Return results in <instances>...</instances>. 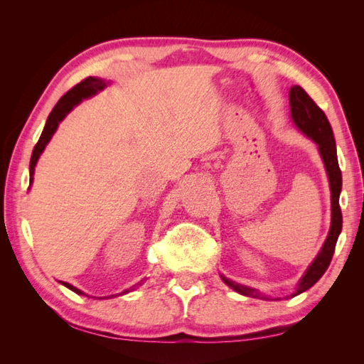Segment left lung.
Instances as JSON below:
<instances>
[{
	"label": "left lung",
	"instance_id": "8db88e82",
	"mask_svg": "<svg viewBox=\"0 0 364 364\" xmlns=\"http://www.w3.org/2000/svg\"><path fill=\"white\" fill-rule=\"evenodd\" d=\"M289 100H290V117L294 126L299 129L306 138H310L311 141L316 142L317 150L321 153V158L323 161L325 170H326L329 190H331V226H329L328 237L325 240L322 249L318 250L317 257L313 259L310 266H308L299 282H297L294 291L290 294L293 297L313 287V285L321 279L322 274L326 272L329 262L333 259V253L336 249L337 238L341 232V223H343V220H341V211L338 205V197L341 191V171L337 161L336 139H334L331 124H329V121L322 109L311 100V97L308 95L301 86L294 85L290 87ZM220 278H222L223 282L229 285L230 289L235 290L240 294L257 297V299H266V301L270 299L269 296L262 294L261 291L247 287V285L238 284L235 281H230L229 278L223 277V274H220ZM285 299H289V296H285Z\"/></svg>",
	"mask_w": 364,
	"mask_h": 364
}]
</instances>
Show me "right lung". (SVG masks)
Here are the masks:
<instances>
[{"label":"right lung","mask_w":364,"mask_h":364,"mask_svg":"<svg viewBox=\"0 0 364 364\" xmlns=\"http://www.w3.org/2000/svg\"><path fill=\"white\" fill-rule=\"evenodd\" d=\"M107 85H111V82L109 80H105V79H98V77H87V79H85L83 82H80L79 85H75L71 91H68L67 94H65L60 100L58 102V105L54 106V109L51 111V114L48 115L47 118V123H46V127H43L42 134H41V138L38 141V144L35 146V149H33V153H31V159H30V185L33 183V174H35V167L36 164L42 155V151L46 150L47 144L50 142V139L53 138V135L56 134V130L60 124V121H63V118L67 117L73 109L82 103V100H85V98H90L92 95H95L97 92L103 91L105 87ZM62 285H65V287L73 290L74 293L77 294H83V296H87L85 294L82 290L75 289L74 285L68 284V282H63L60 281ZM144 282H138L136 285H134V287H130L129 290H124L123 293H117V294H111L109 297H115V296H123L129 291H134L135 289H138L139 285H142ZM106 299V297H105Z\"/></svg>","instance_id":"obj_1"}]
</instances>
